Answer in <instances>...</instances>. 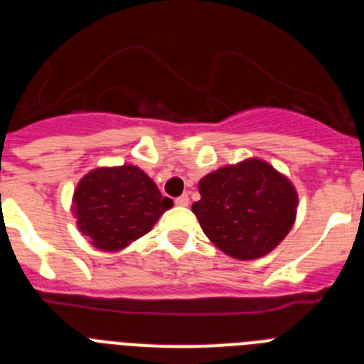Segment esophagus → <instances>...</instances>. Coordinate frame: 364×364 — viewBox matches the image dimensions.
I'll return each instance as SVG.
<instances>
[{"label": "esophagus", "instance_id": "obj_1", "mask_svg": "<svg viewBox=\"0 0 364 364\" xmlns=\"http://www.w3.org/2000/svg\"><path fill=\"white\" fill-rule=\"evenodd\" d=\"M175 204L176 205H182V208H186V205L189 204V197H188V195H180V197L175 200Z\"/></svg>", "mask_w": 364, "mask_h": 364}]
</instances>
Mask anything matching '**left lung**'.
Masks as SVG:
<instances>
[{"mask_svg": "<svg viewBox=\"0 0 364 364\" xmlns=\"http://www.w3.org/2000/svg\"><path fill=\"white\" fill-rule=\"evenodd\" d=\"M191 205L205 237L239 260L268 255L294 228L299 195L291 180L262 159L208 173Z\"/></svg>", "mask_w": 364, "mask_h": 364, "instance_id": "8db88e82", "label": "left lung"}]
</instances>
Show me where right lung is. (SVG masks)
<instances>
[{
    "label": "right lung",
    "instance_id": "right-lung-1",
    "mask_svg": "<svg viewBox=\"0 0 364 364\" xmlns=\"http://www.w3.org/2000/svg\"><path fill=\"white\" fill-rule=\"evenodd\" d=\"M173 208L138 166H102L80 178L70 213L96 250L120 252L153 230Z\"/></svg>",
    "mask_w": 364,
    "mask_h": 364
}]
</instances>
